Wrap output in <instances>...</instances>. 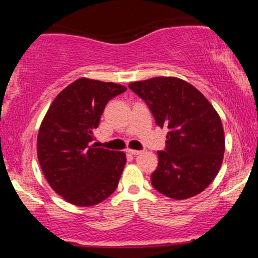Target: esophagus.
I'll use <instances>...</instances> for the list:
<instances>
[{
  "label": "esophagus",
  "mask_w": 258,
  "mask_h": 258,
  "mask_svg": "<svg viewBox=\"0 0 258 258\" xmlns=\"http://www.w3.org/2000/svg\"><path fill=\"white\" fill-rule=\"evenodd\" d=\"M127 153L132 154V155H138V154H141L142 152H141V150H135V149H127Z\"/></svg>",
  "instance_id": "obj_1"
}]
</instances>
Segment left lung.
Instances as JSON below:
<instances>
[{"instance_id":"1","label":"left lung","mask_w":258,"mask_h":258,"mask_svg":"<svg viewBox=\"0 0 258 258\" xmlns=\"http://www.w3.org/2000/svg\"><path fill=\"white\" fill-rule=\"evenodd\" d=\"M154 115L167 127L166 148L158 152L159 165L152 184L171 199H189L201 193L217 176L226 139L220 115L193 85L172 76L131 82Z\"/></svg>"}]
</instances>
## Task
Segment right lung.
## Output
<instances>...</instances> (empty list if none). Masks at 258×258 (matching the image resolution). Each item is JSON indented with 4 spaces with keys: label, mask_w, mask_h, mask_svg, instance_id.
Segmentation results:
<instances>
[{
    "label": "right lung",
    "mask_w": 258,
    "mask_h": 258,
    "mask_svg": "<svg viewBox=\"0 0 258 258\" xmlns=\"http://www.w3.org/2000/svg\"><path fill=\"white\" fill-rule=\"evenodd\" d=\"M127 90L81 78L55 97L37 135V158L48 184L68 203L93 206L114 193L126 165L123 152L92 144L106 103Z\"/></svg>",
    "instance_id": "obj_1"
}]
</instances>
